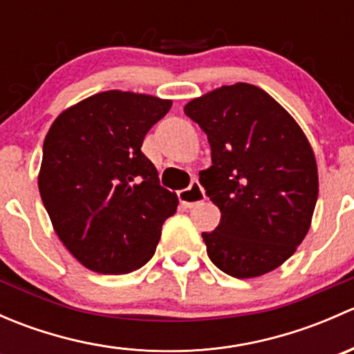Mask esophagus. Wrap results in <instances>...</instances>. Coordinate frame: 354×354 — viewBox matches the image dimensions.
<instances>
[{"mask_svg":"<svg viewBox=\"0 0 354 354\" xmlns=\"http://www.w3.org/2000/svg\"><path fill=\"white\" fill-rule=\"evenodd\" d=\"M178 198H180V202L183 203V205L194 207L205 198V194H203V188L200 187L198 181H194L187 190L178 192Z\"/></svg>","mask_w":354,"mask_h":354,"instance_id":"1","label":"esophagus"}]
</instances>
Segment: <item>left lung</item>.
<instances>
[{
	"instance_id": "1",
	"label": "left lung",
	"mask_w": 354,
	"mask_h": 354,
	"mask_svg": "<svg viewBox=\"0 0 354 354\" xmlns=\"http://www.w3.org/2000/svg\"><path fill=\"white\" fill-rule=\"evenodd\" d=\"M185 114L202 128L212 166L200 185L221 210L207 255L223 272L252 279L296 252L319 197L313 149L295 118L266 91L238 82L192 99Z\"/></svg>"
}]
</instances>
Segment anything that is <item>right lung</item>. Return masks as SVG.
I'll return each mask as SVG.
<instances>
[{
    "label": "right lung",
    "instance_id": "add662e5",
    "mask_svg": "<svg viewBox=\"0 0 354 354\" xmlns=\"http://www.w3.org/2000/svg\"><path fill=\"white\" fill-rule=\"evenodd\" d=\"M171 99L106 91L66 108L44 138L37 183L56 234L84 267L128 274L152 259L178 197L140 151Z\"/></svg>",
    "mask_w": 354,
    "mask_h": 354
}]
</instances>
